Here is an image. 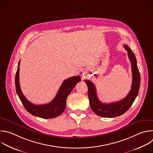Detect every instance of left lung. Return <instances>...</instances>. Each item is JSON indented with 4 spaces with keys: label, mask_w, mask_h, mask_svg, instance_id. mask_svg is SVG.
<instances>
[{
    "label": "left lung",
    "mask_w": 153,
    "mask_h": 153,
    "mask_svg": "<svg viewBox=\"0 0 153 153\" xmlns=\"http://www.w3.org/2000/svg\"><path fill=\"white\" fill-rule=\"evenodd\" d=\"M124 47L128 52L127 54L131 62L133 75L131 89L124 98L117 102L111 103H101L97 97L94 84L90 80H85L88 86V94L91 108L95 114L101 117L114 118L124 114L132 105L139 93L140 77L136 59L134 53L127 45H124Z\"/></svg>",
    "instance_id": "obj_1"
}]
</instances>
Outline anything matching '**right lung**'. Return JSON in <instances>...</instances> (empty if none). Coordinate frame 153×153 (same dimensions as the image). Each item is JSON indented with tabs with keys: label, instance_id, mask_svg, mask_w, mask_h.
<instances>
[{
	"label": "right lung",
	"instance_id": "right-lung-1",
	"mask_svg": "<svg viewBox=\"0 0 153 153\" xmlns=\"http://www.w3.org/2000/svg\"><path fill=\"white\" fill-rule=\"evenodd\" d=\"M20 61L16 74L15 83L17 95L26 110L33 116L44 119L53 118L60 115L66 108V100L75 85L80 81V76L67 79L62 83L55 98L51 102L41 105H35L26 99L23 94L19 82Z\"/></svg>",
	"mask_w": 153,
	"mask_h": 153
}]
</instances>
